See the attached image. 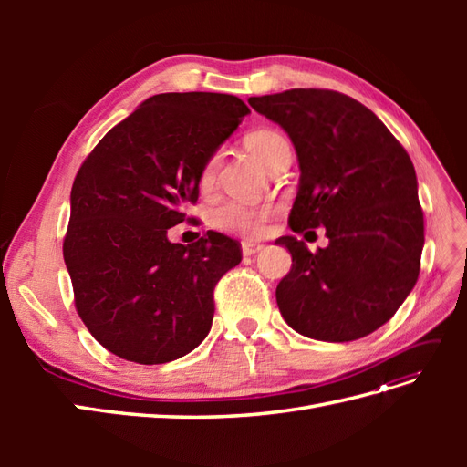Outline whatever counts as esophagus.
<instances>
[{
    "mask_svg": "<svg viewBox=\"0 0 467 467\" xmlns=\"http://www.w3.org/2000/svg\"><path fill=\"white\" fill-rule=\"evenodd\" d=\"M259 251H263V245H259V244H244V245H242V253H244V257L257 255Z\"/></svg>",
    "mask_w": 467,
    "mask_h": 467,
    "instance_id": "obj_1",
    "label": "esophagus"
}]
</instances>
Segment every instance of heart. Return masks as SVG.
<instances>
[{
  "instance_id": "b5f03b06",
  "label": "heart",
  "mask_w": 467,
  "mask_h": 467,
  "mask_svg": "<svg viewBox=\"0 0 467 467\" xmlns=\"http://www.w3.org/2000/svg\"><path fill=\"white\" fill-rule=\"evenodd\" d=\"M247 148L255 158L265 163L266 167L276 158L282 148H288V142L285 136H280L275 130H255L251 132L245 140ZM216 169H218V155H210L206 163L201 169L199 175V185L201 189H210L214 185L216 179ZM273 206L268 204H244V202H225L214 212V223L216 228L239 234L245 237H255L263 232V225L266 218L271 216Z\"/></svg>"
}]
</instances>
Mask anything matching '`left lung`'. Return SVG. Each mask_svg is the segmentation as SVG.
Returning <instances> with one entry per match:
<instances>
[{"mask_svg": "<svg viewBox=\"0 0 467 467\" xmlns=\"http://www.w3.org/2000/svg\"><path fill=\"white\" fill-rule=\"evenodd\" d=\"M286 130L300 163L294 232L325 228L309 251L278 237L292 255L276 304L294 331L329 343L357 341L393 317L419 278L425 220L411 158L370 109L331 89L249 97Z\"/></svg>", "mask_w": 467, "mask_h": 467, "instance_id": "8db88e82", "label": "left lung"}]
</instances>
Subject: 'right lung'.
I'll use <instances>...</instances> for the list:
<instances>
[{
    "instance_id": "right-lung-1",
    "label": "right lung",
    "mask_w": 467,
    "mask_h": 467,
    "mask_svg": "<svg viewBox=\"0 0 467 467\" xmlns=\"http://www.w3.org/2000/svg\"><path fill=\"white\" fill-rule=\"evenodd\" d=\"M249 112L225 93L153 95L79 167L64 261L81 321L112 355L163 364L208 335L214 286L242 249L218 232L171 244L167 230L187 218L202 165Z\"/></svg>"
}]
</instances>
